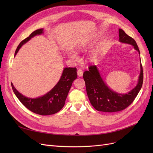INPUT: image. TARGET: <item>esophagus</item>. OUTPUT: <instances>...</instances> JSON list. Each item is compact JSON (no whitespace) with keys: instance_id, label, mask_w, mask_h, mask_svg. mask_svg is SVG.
<instances>
[{"instance_id":"obj_1","label":"esophagus","mask_w":153,"mask_h":153,"mask_svg":"<svg viewBox=\"0 0 153 153\" xmlns=\"http://www.w3.org/2000/svg\"><path fill=\"white\" fill-rule=\"evenodd\" d=\"M77 74L78 76L79 77H82L83 75V71L81 70V69H78L77 70Z\"/></svg>"}]
</instances>
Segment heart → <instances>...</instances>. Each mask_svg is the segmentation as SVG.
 <instances>
[{
  "label": "heart",
  "instance_id": "1",
  "mask_svg": "<svg viewBox=\"0 0 153 153\" xmlns=\"http://www.w3.org/2000/svg\"><path fill=\"white\" fill-rule=\"evenodd\" d=\"M87 45V43H84V44H82V45H78L77 48H76V50L77 51H78V52H81L82 50H83V49H84L85 48V46ZM69 56L70 57V58L73 59H75L76 58V55L73 53L72 52H70L69 53ZM91 59H93L94 58H96L97 57V52H96V51H94V52H93L92 53H91Z\"/></svg>",
  "mask_w": 153,
  "mask_h": 153
}]
</instances>
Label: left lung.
<instances>
[{
    "label": "left lung",
    "instance_id": "8db88e82",
    "mask_svg": "<svg viewBox=\"0 0 153 153\" xmlns=\"http://www.w3.org/2000/svg\"><path fill=\"white\" fill-rule=\"evenodd\" d=\"M119 41L133 46L134 48L140 54L136 41L119 29ZM140 64V73L137 85L127 94H120L110 89L101 76L100 71L96 65L90 66L89 70L83 74L85 83L88 98L92 106L98 111L104 112H115L123 110L131 105L141 89L143 84V69Z\"/></svg>",
    "mask_w": 153,
    "mask_h": 153
}]
</instances>
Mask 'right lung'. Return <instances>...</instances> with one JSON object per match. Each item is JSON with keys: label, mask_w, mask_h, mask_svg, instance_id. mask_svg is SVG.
<instances>
[{"label": "right lung", "mask_w": 153, "mask_h": 153, "mask_svg": "<svg viewBox=\"0 0 153 153\" xmlns=\"http://www.w3.org/2000/svg\"><path fill=\"white\" fill-rule=\"evenodd\" d=\"M43 33V29H38L27 38L23 40L18 46L15 56L22 46L29 41L36 35ZM77 78L76 68H65L62 71L61 78L53 89L43 96L37 98H27L20 93L11 83L12 89L18 99L31 112L41 115H52L61 110L65 104V101L73 81Z\"/></svg>", "instance_id": "add662e5"}]
</instances>
